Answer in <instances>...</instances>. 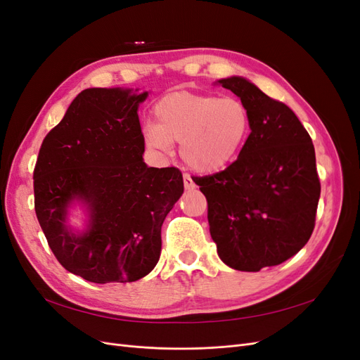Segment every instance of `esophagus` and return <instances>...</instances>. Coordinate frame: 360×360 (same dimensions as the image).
Returning a JSON list of instances; mask_svg holds the SVG:
<instances>
[{
  "label": "esophagus",
  "instance_id": "obj_1",
  "mask_svg": "<svg viewBox=\"0 0 360 360\" xmlns=\"http://www.w3.org/2000/svg\"><path fill=\"white\" fill-rule=\"evenodd\" d=\"M183 183H184V188H186L188 191L195 189V183H193V180H192L189 174H183Z\"/></svg>",
  "mask_w": 360,
  "mask_h": 360
}]
</instances>
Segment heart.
Returning <instances> with one entry per match:
<instances>
[{"label": "heart", "mask_w": 360, "mask_h": 360, "mask_svg": "<svg viewBox=\"0 0 360 360\" xmlns=\"http://www.w3.org/2000/svg\"><path fill=\"white\" fill-rule=\"evenodd\" d=\"M155 123L144 127L146 146L169 153L180 141V156L198 172H217L236 159L250 132L246 105L234 97L171 93L155 105Z\"/></svg>", "instance_id": "1"}]
</instances>
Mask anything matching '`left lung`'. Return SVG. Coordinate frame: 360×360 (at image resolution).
<instances>
[{"label":"left lung","instance_id":"left-lung-1","mask_svg":"<svg viewBox=\"0 0 360 360\" xmlns=\"http://www.w3.org/2000/svg\"><path fill=\"white\" fill-rule=\"evenodd\" d=\"M219 84L246 105L250 134L230 167L193 181L205 195L221 259L258 271L284 263L309 240L321 189L315 150L285 103L238 76Z\"/></svg>","mask_w":360,"mask_h":360}]
</instances>
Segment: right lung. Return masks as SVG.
Masks as SVG:
<instances>
[{"instance_id": "add662e5", "label": "right lung", "mask_w": 360, "mask_h": 360, "mask_svg": "<svg viewBox=\"0 0 360 360\" xmlns=\"http://www.w3.org/2000/svg\"><path fill=\"white\" fill-rule=\"evenodd\" d=\"M147 93L89 89L45 136L34 167V209L58 263L96 284L134 282L159 261L160 228L183 193L179 168H148L138 105ZM73 199L89 205L82 236L65 226Z\"/></svg>"}]
</instances>
